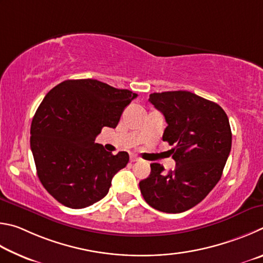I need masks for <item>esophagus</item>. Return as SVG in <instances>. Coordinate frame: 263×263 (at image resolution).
Here are the masks:
<instances>
[{
	"label": "esophagus",
	"mask_w": 263,
	"mask_h": 263,
	"mask_svg": "<svg viewBox=\"0 0 263 263\" xmlns=\"http://www.w3.org/2000/svg\"><path fill=\"white\" fill-rule=\"evenodd\" d=\"M129 159H130V162H132V163H134V162H139V160H140V158L137 157V156H135V155H130V158H129Z\"/></svg>",
	"instance_id": "obj_1"
}]
</instances>
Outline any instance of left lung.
<instances>
[{"mask_svg": "<svg viewBox=\"0 0 263 263\" xmlns=\"http://www.w3.org/2000/svg\"><path fill=\"white\" fill-rule=\"evenodd\" d=\"M149 101L167 122L163 141L174 148V171L153 163L150 176L140 181L146 203L167 214L183 213L209 194L222 177L231 151L232 133L218 104L190 91L150 95Z\"/></svg>", "mask_w": 263, "mask_h": 263, "instance_id": "1", "label": "left lung"}]
</instances>
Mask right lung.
I'll use <instances>...</instances> for the list:
<instances>
[{
    "instance_id": "add662e5",
    "label": "right lung",
    "mask_w": 263,
    "mask_h": 263,
    "mask_svg": "<svg viewBox=\"0 0 263 263\" xmlns=\"http://www.w3.org/2000/svg\"><path fill=\"white\" fill-rule=\"evenodd\" d=\"M137 97L97 80H68L41 101L31 123V150L45 190L60 203L81 209L107 195L115 173L129 162L95 143L103 127L115 128Z\"/></svg>"
}]
</instances>
